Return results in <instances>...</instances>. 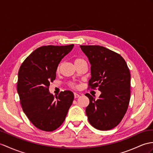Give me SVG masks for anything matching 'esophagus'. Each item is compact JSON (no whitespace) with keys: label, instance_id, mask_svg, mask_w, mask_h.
Masks as SVG:
<instances>
[{"label":"esophagus","instance_id":"obj_1","mask_svg":"<svg viewBox=\"0 0 153 153\" xmlns=\"http://www.w3.org/2000/svg\"><path fill=\"white\" fill-rule=\"evenodd\" d=\"M74 98H78V97H80V95L76 94V93H74Z\"/></svg>","mask_w":153,"mask_h":153}]
</instances>
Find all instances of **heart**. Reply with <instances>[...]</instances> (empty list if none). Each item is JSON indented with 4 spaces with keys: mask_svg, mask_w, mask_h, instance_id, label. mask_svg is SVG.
Segmentation results:
<instances>
[{
    "mask_svg": "<svg viewBox=\"0 0 153 153\" xmlns=\"http://www.w3.org/2000/svg\"><path fill=\"white\" fill-rule=\"evenodd\" d=\"M83 61H84L83 59H81V58H77V59H75V61H74V64H76V63H79V62H83ZM60 64H59L58 65V67H57V69H56V71H57V72H58L59 71V69H60ZM69 86H71V88H76L77 87V85H76V84H74V83H73V82H70L69 83Z\"/></svg>",
    "mask_w": 153,
    "mask_h": 153,
    "instance_id": "b5f03b06",
    "label": "heart"
}]
</instances>
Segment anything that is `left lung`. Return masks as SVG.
<instances>
[{
	"label": "left lung",
	"mask_w": 153,
	"mask_h": 153,
	"mask_svg": "<svg viewBox=\"0 0 153 153\" xmlns=\"http://www.w3.org/2000/svg\"><path fill=\"white\" fill-rule=\"evenodd\" d=\"M91 64V88L101 92L97 100L88 94L85 108L88 121L94 128L108 130L121 121L130 97V73L121 55L99 45H80Z\"/></svg>",
	"instance_id": "1"
}]
</instances>
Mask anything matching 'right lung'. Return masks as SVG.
Wrapping results in <instances>:
<instances>
[{"label": "right lung", "instance_id": "obj_1", "mask_svg": "<svg viewBox=\"0 0 153 153\" xmlns=\"http://www.w3.org/2000/svg\"><path fill=\"white\" fill-rule=\"evenodd\" d=\"M73 47L72 44L39 47L26 58L19 70L17 93L22 108L32 123L44 131L58 128L73 103L72 91H61L56 100L48 87L56 79L59 62Z\"/></svg>", "mask_w": 153, "mask_h": 153}]
</instances>
